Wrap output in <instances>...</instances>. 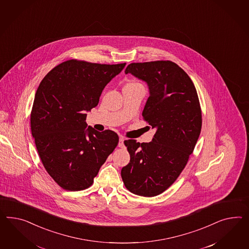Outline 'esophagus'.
I'll return each instance as SVG.
<instances>
[{
	"label": "esophagus",
	"instance_id": "obj_1",
	"mask_svg": "<svg viewBox=\"0 0 249 249\" xmlns=\"http://www.w3.org/2000/svg\"><path fill=\"white\" fill-rule=\"evenodd\" d=\"M124 141H125V140H124L123 138H121V139L119 140V147H120V148H123V147H124Z\"/></svg>",
	"mask_w": 249,
	"mask_h": 249
}]
</instances>
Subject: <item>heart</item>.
Masks as SVG:
<instances>
[{"mask_svg":"<svg viewBox=\"0 0 249 249\" xmlns=\"http://www.w3.org/2000/svg\"><path fill=\"white\" fill-rule=\"evenodd\" d=\"M131 84H138V83H131Z\"/></svg>","mask_w":249,"mask_h":249,"instance_id":"heart-1","label":"heart"}]
</instances>
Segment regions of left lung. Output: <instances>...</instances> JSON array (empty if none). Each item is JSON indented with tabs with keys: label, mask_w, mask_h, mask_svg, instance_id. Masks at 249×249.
Instances as JSON below:
<instances>
[{
	"label": "left lung",
	"mask_w": 249,
	"mask_h": 249,
	"mask_svg": "<svg viewBox=\"0 0 249 249\" xmlns=\"http://www.w3.org/2000/svg\"><path fill=\"white\" fill-rule=\"evenodd\" d=\"M125 73L147 83L149 97L142 116L156 133L148 143L124 142L130 160L121 169V178L131 193L154 196L169 188L186 167L201 131L200 104L191 79L175 62L130 63Z\"/></svg>",
	"instance_id": "left-lung-1"
}]
</instances>
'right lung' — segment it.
Wrapping results in <instances>:
<instances>
[{"mask_svg":"<svg viewBox=\"0 0 249 249\" xmlns=\"http://www.w3.org/2000/svg\"><path fill=\"white\" fill-rule=\"evenodd\" d=\"M126 63L99 64L69 60L40 81L31 114L32 134L40 160L60 187L78 191L93 178L119 142V136L88 126L86 112Z\"/></svg>","mask_w":249,"mask_h":249,"instance_id":"1","label":"right lung"}]
</instances>
